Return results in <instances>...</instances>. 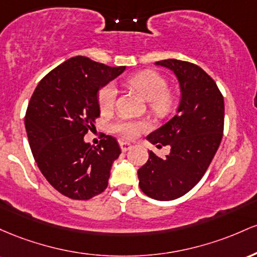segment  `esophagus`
Instances as JSON below:
<instances>
[{"mask_svg":"<svg viewBox=\"0 0 257 257\" xmlns=\"http://www.w3.org/2000/svg\"><path fill=\"white\" fill-rule=\"evenodd\" d=\"M120 148L122 152H127L132 148V144L127 142H120Z\"/></svg>","mask_w":257,"mask_h":257,"instance_id":"esophagus-1","label":"esophagus"}]
</instances>
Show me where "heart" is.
<instances>
[{
  "label": "heart",
  "instance_id": "b5f03b06",
  "mask_svg": "<svg viewBox=\"0 0 257 257\" xmlns=\"http://www.w3.org/2000/svg\"><path fill=\"white\" fill-rule=\"evenodd\" d=\"M126 85L137 91L149 103L154 114L163 116L169 114L175 105V96L169 90V82L163 75L154 70H143L126 80ZM117 90L114 83H108L98 92V105L103 113L113 110L116 103ZM148 127L144 121L128 119L116 120L111 126L115 134L123 138H135Z\"/></svg>",
  "mask_w": 257,
  "mask_h": 257
}]
</instances>
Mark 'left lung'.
Returning <instances> with one entry per match:
<instances>
[{
	"label": "left lung",
	"mask_w": 257,
	"mask_h": 257,
	"mask_svg": "<svg viewBox=\"0 0 257 257\" xmlns=\"http://www.w3.org/2000/svg\"><path fill=\"white\" fill-rule=\"evenodd\" d=\"M155 64L176 74L181 102L175 116L147 137L157 147L170 146L171 152L160 158L149 151L138 178L148 197L174 200L191 191L214 159L223 136L224 102L214 79L197 64L177 59Z\"/></svg>",
	"instance_id": "left-lung-1"
}]
</instances>
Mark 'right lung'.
<instances>
[{
  "label": "right lung",
  "instance_id": "obj_1",
  "mask_svg": "<svg viewBox=\"0 0 257 257\" xmlns=\"http://www.w3.org/2000/svg\"><path fill=\"white\" fill-rule=\"evenodd\" d=\"M125 70L77 56L39 82L25 114L29 144L40 171L54 189L75 200L105 191L121 149L114 137L83 141L100 115L98 91Z\"/></svg>",
  "mask_w": 257,
  "mask_h": 257
}]
</instances>
